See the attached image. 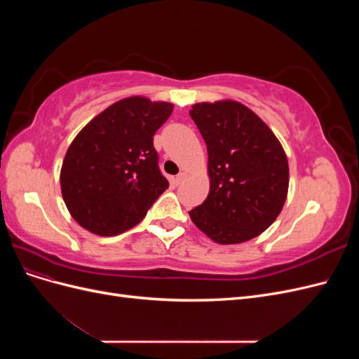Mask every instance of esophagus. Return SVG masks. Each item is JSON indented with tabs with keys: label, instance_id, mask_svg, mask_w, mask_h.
I'll return each instance as SVG.
<instances>
[{
	"label": "esophagus",
	"instance_id": "esophagus-1",
	"mask_svg": "<svg viewBox=\"0 0 359 359\" xmlns=\"http://www.w3.org/2000/svg\"><path fill=\"white\" fill-rule=\"evenodd\" d=\"M187 178V172H181V173H178L177 175V178H175V184L177 186H180V184H182L184 182V180Z\"/></svg>",
	"mask_w": 359,
	"mask_h": 359
}]
</instances>
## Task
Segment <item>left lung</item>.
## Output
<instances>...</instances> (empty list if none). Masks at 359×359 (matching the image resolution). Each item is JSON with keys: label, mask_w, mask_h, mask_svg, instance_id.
Instances as JSON below:
<instances>
[{"label": "left lung", "mask_w": 359, "mask_h": 359, "mask_svg": "<svg viewBox=\"0 0 359 359\" xmlns=\"http://www.w3.org/2000/svg\"><path fill=\"white\" fill-rule=\"evenodd\" d=\"M190 116L208 149L210 193L190 219L219 244H240L266 231L283 210L289 165L262 119L240 102L196 103Z\"/></svg>", "instance_id": "8db88e82"}]
</instances>
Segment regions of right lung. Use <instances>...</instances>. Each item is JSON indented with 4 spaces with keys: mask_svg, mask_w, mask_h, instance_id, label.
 I'll return each mask as SVG.
<instances>
[{
    "mask_svg": "<svg viewBox=\"0 0 359 359\" xmlns=\"http://www.w3.org/2000/svg\"><path fill=\"white\" fill-rule=\"evenodd\" d=\"M173 104L133 95L94 116L73 139L61 168V193L83 229L119 235L144 220L169 187L154 135Z\"/></svg>",
    "mask_w": 359,
    "mask_h": 359,
    "instance_id": "1",
    "label": "right lung"
}]
</instances>
